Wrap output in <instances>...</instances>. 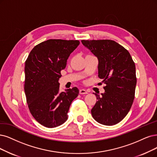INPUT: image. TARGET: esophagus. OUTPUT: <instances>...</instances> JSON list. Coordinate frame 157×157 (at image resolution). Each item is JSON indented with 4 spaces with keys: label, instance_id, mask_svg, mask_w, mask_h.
Here are the masks:
<instances>
[{
    "label": "esophagus",
    "instance_id": "obj_1",
    "mask_svg": "<svg viewBox=\"0 0 157 157\" xmlns=\"http://www.w3.org/2000/svg\"><path fill=\"white\" fill-rule=\"evenodd\" d=\"M87 93H88L87 90H86L85 89H80L79 90V94H87Z\"/></svg>",
    "mask_w": 157,
    "mask_h": 157
}]
</instances>
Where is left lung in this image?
Listing matches in <instances>:
<instances>
[{
  "label": "left lung",
  "mask_w": 157,
  "mask_h": 157,
  "mask_svg": "<svg viewBox=\"0 0 157 157\" xmlns=\"http://www.w3.org/2000/svg\"><path fill=\"white\" fill-rule=\"evenodd\" d=\"M82 43L98 57V77L106 84L101 96L94 94L98 101L91 110L92 117L103 125L117 124L129 113L134 100L135 64L129 52L114 40H82Z\"/></svg>",
  "instance_id": "obj_1"
}]
</instances>
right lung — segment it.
<instances>
[{
    "label": "right lung",
    "mask_w": 157,
    "mask_h": 157,
    "mask_svg": "<svg viewBox=\"0 0 157 157\" xmlns=\"http://www.w3.org/2000/svg\"><path fill=\"white\" fill-rule=\"evenodd\" d=\"M78 40L49 39L32 50L25 61V92L29 110L38 122L53 128L65 123L72 101L79 90L59 91L61 71L65 69Z\"/></svg>",
    "instance_id": "obj_1"
}]
</instances>
